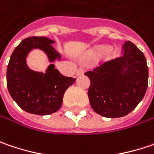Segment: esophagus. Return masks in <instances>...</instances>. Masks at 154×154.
Instances as JSON below:
<instances>
[{
  "label": "esophagus",
  "instance_id": "1",
  "mask_svg": "<svg viewBox=\"0 0 154 154\" xmlns=\"http://www.w3.org/2000/svg\"><path fill=\"white\" fill-rule=\"evenodd\" d=\"M84 73H85V69L82 68V67H80V68L77 70V72H76V75H77V76H80V75H82Z\"/></svg>",
  "mask_w": 154,
  "mask_h": 154
}]
</instances>
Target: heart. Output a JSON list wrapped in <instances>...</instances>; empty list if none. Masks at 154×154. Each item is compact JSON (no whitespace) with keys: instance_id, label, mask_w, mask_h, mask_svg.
Masks as SVG:
<instances>
[{"instance_id":"1","label":"heart","mask_w":154,"mask_h":154,"mask_svg":"<svg viewBox=\"0 0 154 154\" xmlns=\"http://www.w3.org/2000/svg\"><path fill=\"white\" fill-rule=\"evenodd\" d=\"M109 56H113L117 54L116 50H109V47L105 45H100L93 48L92 49L87 53V59L88 60H96L102 57L103 55L106 54Z\"/></svg>"}]
</instances>
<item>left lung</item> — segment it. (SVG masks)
Returning a JSON list of instances; mask_svg holds the SVG:
<instances>
[{
    "mask_svg": "<svg viewBox=\"0 0 154 154\" xmlns=\"http://www.w3.org/2000/svg\"><path fill=\"white\" fill-rule=\"evenodd\" d=\"M91 84L88 95L94 111L106 118L126 116L145 96L148 86V66L141 51L129 41L122 55L105 61L85 73Z\"/></svg>",
    "mask_w": 154,
    "mask_h": 154,
    "instance_id": "8db88e82",
    "label": "left lung"
}]
</instances>
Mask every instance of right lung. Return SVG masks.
<instances>
[{"label": "right lung", "instance_id": "obj_1", "mask_svg": "<svg viewBox=\"0 0 154 154\" xmlns=\"http://www.w3.org/2000/svg\"><path fill=\"white\" fill-rule=\"evenodd\" d=\"M54 42L47 37H28L15 48L7 69V87L13 100L24 111L37 115H48L61 106L66 90L76 79L66 77L51 64L46 73H37L28 68L26 57L34 48H40L49 61L60 60L52 46Z\"/></svg>", "mask_w": 154, "mask_h": 154}]
</instances>
